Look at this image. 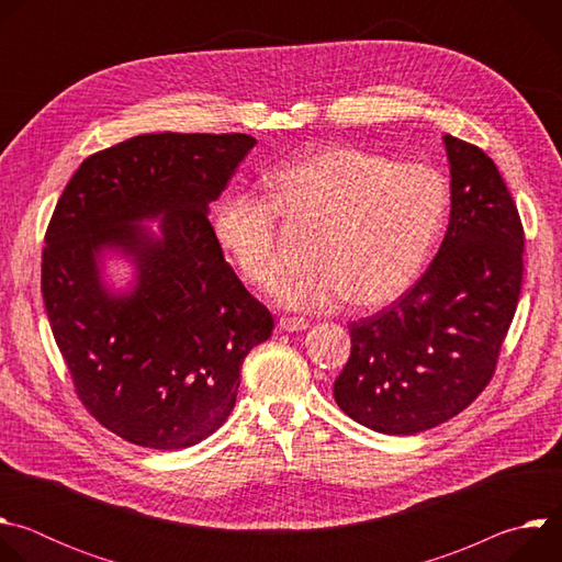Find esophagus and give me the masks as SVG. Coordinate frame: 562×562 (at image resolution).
<instances>
[{
  "label": "esophagus",
  "instance_id": "1",
  "mask_svg": "<svg viewBox=\"0 0 562 562\" xmlns=\"http://www.w3.org/2000/svg\"><path fill=\"white\" fill-rule=\"evenodd\" d=\"M278 327H280L282 331H302V329L308 327V319L295 317V315H282Z\"/></svg>",
  "mask_w": 562,
  "mask_h": 562
}]
</instances>
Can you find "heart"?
I'll list each match as a JSON object with an SVG mask.
<instances>
[{"mask_svg": "<svg viewBox=\"0 0 562 562\" xmlns=\"http://www.w3.org/2000/svg\"><path fill=\"white\" fill-rule=\"evenodd\" d=\"M449 189L420 162L329 144L273 171L267 200L226 191L213 206V237L249 286H273L282 269L280 223L311 231L308 267L278 295L286 306L327 311L345 297L378 308L403 295L420 273L445 226Z\"/></svg>", "mask_w": 562, "mask_h": 562, "instance_id": "b5f03b06", "label": "heart"}]
</instances>
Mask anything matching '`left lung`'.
<instances>
[{
	"label": "left lung",
	"mask_w": 562,
	"mask_h": 562,
	"mask_svg": "<svg viewBox=\"0 0 562 562\" xmlns=\"http://www.w3.org/2000/svg\"><path fill=\"white\" fill-rule=\"evenodd\" d=\"M451 215L423 278L349 325L351 356L334 382L338 407L391 436L431 429L485 391L522 286L525 231L516 202L475 144L445 135Z\"/></svg>",
	"instance_id": "8db88e82"
}]
</instances>
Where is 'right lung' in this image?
<instances>
[{
  "mask_svg": "<svg viewBox=\"0 0 562 562\" xmlns=\"http://www.w3.org/2000/svg\"><path fill=\"white\" fill-rule=\"evenodd\" d=\"M256 139L245 133H148L89 155L44 235L42 295L85 409L148 449H184L231 414L247 353L273 317L235 276L206 217ZM165 214L153 240L132 224ZM120 246L138 286L113 299L94 254Z\"/></svg>",
  "mask_w": 562,
  "mask_h": 562,
  "instance_id": "obj_1",
  "label": "right lung"
}]
</instances>
